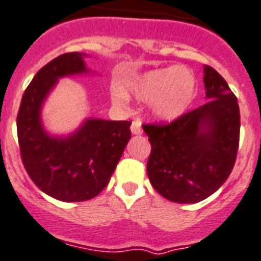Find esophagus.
I'll use <instances>...</instances> for the list:
<instances>
[{
	"mask_svg": "<svg viewBox=\"0 0 261 261\" xmlns=\"http://www.w3.org/2000/svg\"><path fill=\"white\" fill-rule=\"evenodd\" d=\"M131 133L134 135H141L142 134V122L139 119L134 120L131 123Z\"/></svg>",
	"mask_w": 261,
	"mask_h": 261,
	"instance_id": "esophagus-1",
	"label": "esophagus"
}]
</instances>
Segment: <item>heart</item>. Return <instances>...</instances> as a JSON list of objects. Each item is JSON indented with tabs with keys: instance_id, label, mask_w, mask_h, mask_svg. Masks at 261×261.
Listing matches in <instances>:
<instances>
[{
	"instance_id": "b5f03b06",
	"label": "heart",
	"mask_w": 261,
	"mask_h": 261,
	"mask_svg": "<svg viewBox=\"0 0 261 261\" xmlns=\"http://www.w3.org/2000/svg\"><path fill=\"white\" fill-rule=\"evenodd\" d=\"M123 93L139 101H149V110L155 119L171 122L189 109L197 94V79L186 67H164L146 71L124 86ZM114 99L124 100L115 91Z\"/></svg>"
}]
</instances>
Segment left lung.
<instances>
[{"label":"left lung","mask_w":261,"mask_h":261,"mask_svg":"<svg viewBox=\"0 0 261 261\" xmlns=\"http://www.w3.org/2000/svg\"><path fill=\"white\" fill-rule=\"evenodd\" d=\"M205 97L198 109L167 126L145 124L151 143L147 175L166 200L196 204L221 188L236 161L240 111L228 83L204 67Z\"/></svg>","instance_id":"left-lung-1"}]
</instances>
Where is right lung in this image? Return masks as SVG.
<instances>
[{
  "instance_id": "1",
  "label": "right lung",
  "mask_w": 261,
  "mask_h": 261,
  "mask_svg": "<svg viewBox=\"0 0 261 261\" xmlns=\"http://www.w3.org/2000/svg\"><path fill=\"white\" fill-rule=\"evenodd\" d=\"M86 54L71 52L42 67L25 90L17 115L21 158L48 196L64 202L96 197L110 182L131 138V122L87 118L73 133L55 135L42 123V106L59 79L92 73Z\"/></svg>"
}]
</instances>
